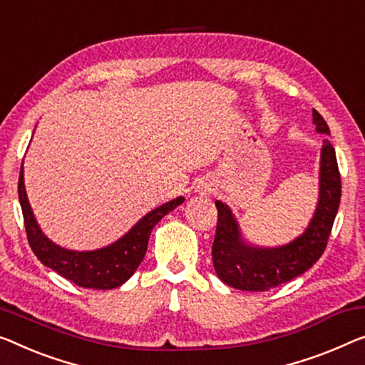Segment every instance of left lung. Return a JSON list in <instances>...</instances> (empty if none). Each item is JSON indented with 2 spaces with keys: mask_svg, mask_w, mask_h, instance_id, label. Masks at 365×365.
I'll return each instance as SVG.
<instances>
[{
  "mask_svg": "<svg viewBox=\"0 0 365 365\" xmlns=\"http://www.w3.org/2000/svg\"><path fill=\"white\" fill-rule=\"evenodd\" d=\"M317 130L329 134L322 114L313 110ZM341 200V173L334 148L323 140L322 170H319V200L312 222L300 237L284 247L259 249L244 244L237 222L225 203L216 201L217 225L211 254L220 279L237 290L264 292L307 272L322 257L333 230Z\"/></svg>",
  "mask_w": 365,
  "mask_h": 365,
  "instance_id": "left-lung-1",
  "label": "left lung"
}]
</instances>
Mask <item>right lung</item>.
<instances>
[{
	"label": "right lung",
	"instance_id": "1",
	"mask_svg": "<svg viewBox=\"0 0 365 365\" xmlns=\"http://www.w3.org/2000/svg\"><path fill=\"white\" fill-rule=\"evenodd\" d=\"M23 178V167H21L18 193L21 210H23L27 242H29L32 252L37 255V259L43 265L56 270L58 275L73 282L75 285L96 288V290H111V288L123 285L143 262L145 251H148L152 227L172 210H175L178 205L183 203V198L178 197L150 211L128 235L113 242L111 246L96 249V251L77 252L56 246L42 235L34 220V215H32L29 201H27Z\"/></svg>",
	"mask_w": 365,
	"mask_h": 365
}]
</instances>
